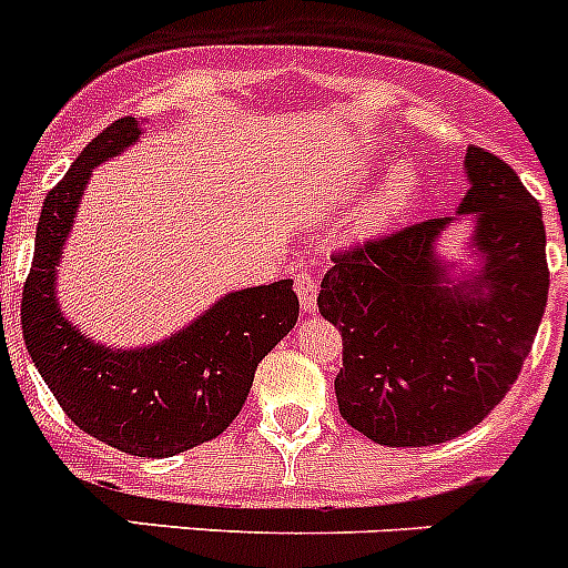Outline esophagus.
Masks as SVG:
<instances>
[{"instance_id":"1","label":"esophagus","mask_w":568,"mask_h":568,"mask_svg":"<svg viewBox=\"0 0 568 568\" xmlns=\"http://www.w3.org/2000/svg\"><path fill=\"white\" fill-rule=\"evenodd\" d=\"M295 293H298L301 310L315 313V307H318V281H315L313 273H307V270L295 273Z\"/></svg>"}]
</instances>
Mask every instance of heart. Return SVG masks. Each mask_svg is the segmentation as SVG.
I'll list each match as a JSON object with an SVG mask.
<instances>
[{
    "label": "heart",
    "mask_w": 568,
    "mask_h": 568,
    "mask_svg": "<svg viewBox=\"0 0 568 568\" xmlns=\"http://www.w3.org/2000/svg\"><path fill=\"white\" fill-rule=\"evenodd\" d=\"M369 179V170H355L353 184H364ZM413 195V173L404 168L393 170L389 179L384 182V187L364 204L358 215V224H355V233L361 239H369V235H378L381 230L389 227V224L404 213L406 202Z\"/></svg>",
    "instance_id": "1"
}]
</instances>
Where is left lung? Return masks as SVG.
<instances>
[{"mask_svg":"<svg viewBox=\"0 0 568 568\" xmlns=\"http://www.w3.org/2000/svg\"><path fill=\"white\" fill-rule=\"evenodd\" d=\"M449 219L338 255L318 293L344 338L335 395L344 420L381 446L446 444L478 426L518 381L549 295L540 204L480 148ZM460 221L471 265L439 255Z\"/></svg>","mask_w":568,"mask_h":568,"instance_id":"left-lung-1","label":"left lung"}]
</instances>
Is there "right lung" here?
I'll use <instances>...</instances> for the list:
<instances>
[{
  "label": "right lung",
  "mask_w": 568,
  "mask_h": 568,
  "mask_svg": "<svg viewBox=\"0 0 568 568\" xmlns=\"http://www.w3.org/2000/svg\"><path fill=\"white\" fill-rule=\"evenodd\" d=\"M142 133L130 115L113 122L44 195L22 293V333L33 366L82 433L119 453L170 458L233 424L258 361L295 327L298 295L290 278L235 290L179 333L128 349L99 344L64 315L57 267L84 187L99 164L133 148Z\"/></svg>",
  "instance_id": "add662e5"
}]
</instances>
